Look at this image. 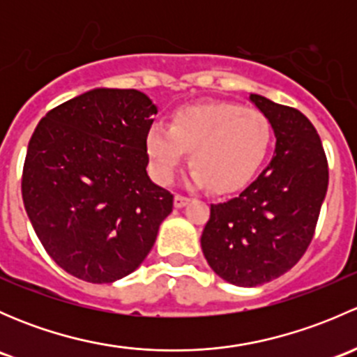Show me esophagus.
<instances>
[{"label":"esophagus","mask_w":357,"mask_h":357,"mask_svg":"<svg viewBox=\"0 0 357 357\" xmlns=\"http://www.w3.org/2000/svg\"><path fill=\"white\" fill-rule=\"evenodd\" d=\"M188 202H190L188 197H185V195H179V193H178V195H174V207H176V208H181V207H185V205L188 204Z\"/></svg>","instance_id":"esophagus-1"}]
</instances>
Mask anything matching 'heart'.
Wrapping results in <instances>:
<instances>
[{"instance_id":"b5f03b06","label":"heart","mask_w":357,"mask_h":357,"mask_svg":"<svg viewBox=\"0 0 357 357\" xmlns=\"http://www.w3.org/2000/svg\"><path fill=\"white\" fill-rule=\"evenodd\" d=\"M271 124L261 110L231 102L181 107L171 124L153 122L146 152L157 183L169 185L192 152L190 181L215 192H235L261 169L271 146Z\"/></svg>"}]
</instances>
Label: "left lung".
Wrapping results in <instances>:
<instances>
[{
  "instance_id": "obj_1",
  "label": "left lung",
  "mask_w": 357,
  "mask_h": 357,
  "mask_svg": "<svg viewBox=\"0 0 357 357\" xmlns=\"http://www.w3.org/2000/svg\"><path fill=\"white\" fill-rule=\"evenodd\" d=\"M276 136L275 157L240 195L211 205L202 250L218 276L257 287L294 268L314 236L328 162L314 126L297 109L248 96Z\"/></svg>"
}]
</instances>
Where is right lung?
I'll list each match as a JSON object with an SVG mask.
<instances>
[{
  "instance_id": "obj_1",
  "label": "right lung",
  "mask_w": 357,
  "mask_h": 357,
  "mask_svg": "<svg viewBox=\"0 0 357 357\" xmlns=\"http://www.w3.org/2000/svg\"><path fill=\"white\" fill-rule=\"evenodd\" d=\"M157 107L138 89L96 88L50 110L27 146L22 199L50 257L68 275L112 283L135 271L172 212L146 174Z\"/></svg>"
}]
</instances>
